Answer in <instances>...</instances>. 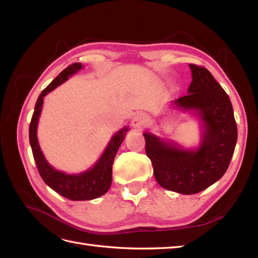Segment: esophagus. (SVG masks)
Wrapping results in <instances>:
<instances>
[{
  "mask_svg": "<svg viewBox=\"0 0 258 258\" xmlns=\"http://www.w3.org/2000/svg\"><path fill=\"white\" fill-rule=\"evenodd\" d=\"M147 122V117L144 113H138L132 119V125L136 128H140L145 125Z\"/></svg>",
  "mask_w": 258,
  "mask_h": 258,
  "instance_id": "esophagus-1",
  "label": "esophagus"
}]
</instances>
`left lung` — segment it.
<instances>
[{
  "mask_svg": "<svg viewBox=\"0 0 258 258\" xmlns=\"http://www.w3.org/2000/svg\"><path fill=\"white\" fill-rule=\"evenodd\" d=\"M188 94L174 104L196 109L205 125L200 149L185 151L144 133L145 152L155 179L163 188L180 194H196L220 179L227 171L237 142V125L231 100L204 67L189 64Z\"/></svg>",
  "mask_w": 258,
  "mask_h": 258,
  "instance_id": "8db88e82",
  "label": "left lung"
}]
</instances>
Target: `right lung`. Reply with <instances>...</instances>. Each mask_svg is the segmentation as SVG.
Masks as SVG:
<instances>
[{
  "instance_id": "add662e5",
  "label": "right lung",
  "mask_w": 258,
  "mask_h": 258,
  "mask_svg": "<svg viewBox=\"0 0 258 258\" xmlns=\"http://www.w3.org/2000/svg\"><path fill=\"white\" fill-rule=\"evenodd\" d=\"M81 69V63L71 64L70 67L63 70L42 91L35 104L34 113H33L29 131L33 157H34L37 171L40 173L41 177L44 180L45 184L50 186L52 189L55 190L59 195L64 196L65 199L71 201H89L96 199V197H100L106 193L112 183V165L115 155H116L118 147L124 140L125 132L127 131V128H123L113 136L107 149L100 158V161L90 171H86L79 175H67L65 173L54 169L46 162L44 156L42 154V151L40 149V145H38L36 138L37 120L42 111L43 98H44L47 93H50L56 86L62 84L63 82L68 80L69 76L76 73Z\"/></svg>"
}]
</instances>
